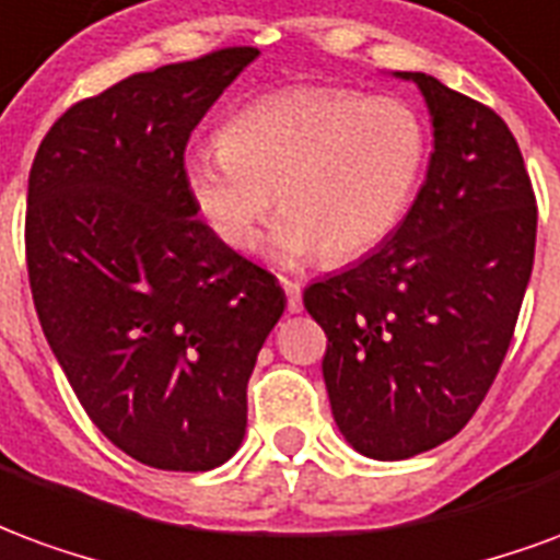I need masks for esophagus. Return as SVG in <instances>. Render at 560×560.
Listing matches in <instances>:
<instances>
[{"label":"esophagus","instance_id":"esophagus-1","mask_svg":"<svg viewBox=\"0 0 560 560\" xmlns=\"http://www.w3.org/2000/svg\"><path fill=\"white\" fill-rule=\"evenodd\" d=\"M281 288L288 293V312H303V288H300V281L281 276Z\"/></svg>","mask_w":560,"mask_h":560}]
</instances>
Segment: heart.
<instances>
[{"label": "heart", "instance_id": "1", "mask_svg": "<svg viewBox=\"0 0 560 560\" xmlns=\"http://www.w3.org/2000/svg\"><path fill=\"white\" fill-rule=\"evenodd\" d=\"M429 149L425 116L405 98L293 86L236 110L221 143L191 149L185 188L233 252L255 248L276 197V257L348 264L408 215Z\"/></svg>", "mask_w": 560, "mask_h": 560}]
</instances>
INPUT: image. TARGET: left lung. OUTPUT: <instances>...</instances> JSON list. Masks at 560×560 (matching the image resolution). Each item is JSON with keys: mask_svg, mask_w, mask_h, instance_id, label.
I'll return each mask as SVG.
<instances>
[{"mask_svg": "<svg viewBox=\"0 0 560 560\" xmlns=\"http://www.w3.org/2000/svg\"><path fill=\"white\" fill-rule=\"evenodd\" d=\"M434 152L399 231L303 303L327 332L324 381L363 456L411 458L465 429L513 341L537 243V197L492 107L405 71Z\"/></svg>", "mask_w": 560, "mask_h": 560, "instance_id": "8db88e82", "label": "left lung"}]
</instances>
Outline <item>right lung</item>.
Returning <instances> with one entry per match:
<instances>
[{
	"label": "right lung",
	"mask_w": 560,
	"mask_h": 560,
	"mask_svg": "<svg viewBox=\"0 0 560 560\" xmlns=\"http://www.w3.org/2000/svg\"><path fill=\"white\" fill-rule=\"evenodd\" d=\"M255 47L131 74L44 135L26 195L35 312L83 411L149 468L240 450L248 377L284 291L197 219L185 147Z\"/></svg>",
	"instance_id": "obj_1"
}]
</instances>
